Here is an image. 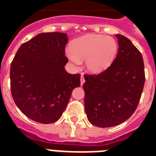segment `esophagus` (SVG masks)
Wrapping results in <instances>:
<instances>
[{
  "label": "esophagus",
  "mask_w": 156,
  "mask_h": 156,
  "mask_svg": "<svg viewBox=\"0 0 156 156\" xmlns=\"http://www.w3.org/2000/svg\"><path fill=\"white\" fill-rule=\"evenodd\" d=\"M84 81H85V80H84V76H83V75H81V76H80V84H83L84 83Z\"/></svg>",
  "instance_id": "34e87169"
}]
</instances>
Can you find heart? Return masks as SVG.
I'll return each instance as SVG.
<instances>
[{
    "mask_svg": "<svg viewBox=\"0 0 156 156\" xmlns=\"http://www.w3.org/2000/svg\"><path fill=\"white\" fill-rule=\"evenodd\" d=\"M117 52V43L112 37L89 34L75 40L67 55L76 65L86 60V68L91 73H100L111 66Z\"/></svg>",
    "mask_w": 156,
    "mask_h": 156,
    "instance_id": "b5f03b06",
    "label": "heart"
}]
</instances>
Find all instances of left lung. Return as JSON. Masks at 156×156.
<instances>
[{"instance_id":"1","label":"left lung","mask_w":156,"mask_h":156,"mask_svg":"<svg viewBox=\"0 0 156 156\" xmlns=\"http://www.w3.org/2000/svg\"><path fill=\"white\" fill-rule=\"evenodd\" d=\"M119 50L112 65L97 75H84L87 118L100 128L113 127L137 109L145 83L144 62L140 51L127 37L115 35Z\"/></svg>"}]
</instances>
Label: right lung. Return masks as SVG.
I'll return each mask as SVG.
<instances>
[{
  "label": "right lung",
  "mask_w": 156,
  "mask_h": 156,
  "mask_svg": "<svg viewBox=\"0 0 156 156\" xmlns=\"http://www.w3.org/2000/svg\"><path fill=\"white\" fill-rule=\"evenodd\" d=\"M67 35L41 33L19 47L10 66L13 99L27 117L50 124L62 116L80 75L69 74L64 66Z\"/></svg>",
  "instance_id": "right-lung-1"
}]
</instances>
